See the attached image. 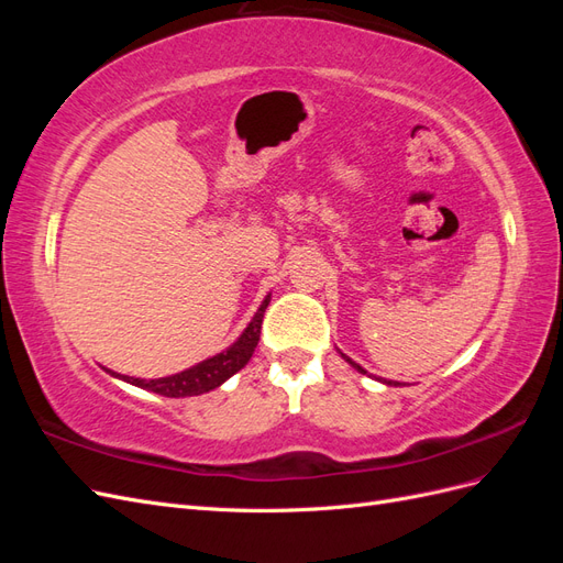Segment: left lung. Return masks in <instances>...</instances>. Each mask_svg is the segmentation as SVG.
Listing matches in <instances>:
<instances>
[{
  "label": "left lung",
  "mask_w": 563,
  "mask_h": 563,
  "mask_svg": "<svg viewBox=\"0 0 563 563\" xmlns=\"http://www.w3.org/2000/svg\"><path fill=\"white\" fill-rule=\"evenodd\" d=\"M343 356H345V354H343ZM345 360H347V356H345ZM347 362H350V364H352V366H354V368H356V371H360V373H366V371H364V368H362V366H360V364H354V362H352V360H347ZM385 383H387V385H397V383H389V380H385Z\"/></svg>",
  "instance_id": "obj_1"
}]
</instances>
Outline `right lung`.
Returning a JSON list of instances; mask_svg holds the SVG:
<instances>
[{
    "label": "right lung",
    "mask_w": 563,
    "mask_h": 563,
    "mask_svg": "<svg viewBox=\"0 0 563 563\" xmlns=\"http://www.w3.org/2000/svg\"><path fill=\"white\" fill-rule=\"evenodd\" d=\"M267 302H269V296L263 300L261 310L255 312V317L251 319L240 340H236L234 345H230L225 352L211 356V360L168 378H157V380H141V378H126V376H119V378H124L135 387L157 391L162 397H174V399L195 397V395H203V391L209 389H216L218 385H223L230 376H234L236 371L249 364L251 354L261 340V327H263V314L267 310Z\"/></svg>",
    "instance_id": "add662e5"
}]
</instances>
